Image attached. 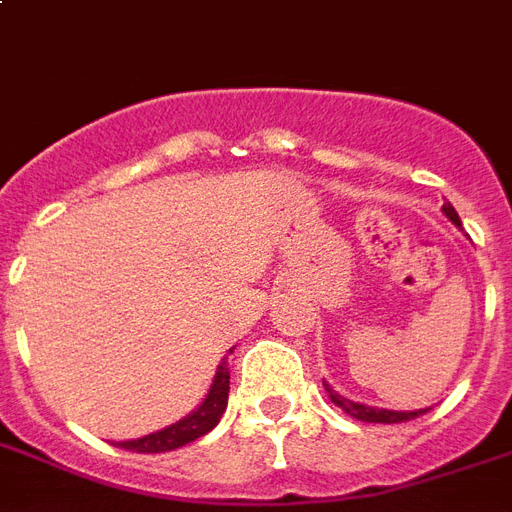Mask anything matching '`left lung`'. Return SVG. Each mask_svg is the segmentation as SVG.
Wrapping results in <instances>:
<instances>
[{
  "instance_id": "left-lung-1",
  "label": "left lung",
  "mask_w": 512,
  "mask_h": 512,
  "mask_svg": "<svg viewBox=\"0 0 512 512\" xmlns=\"http://www.w3.org/2000/svg\"><path fill=\"white\" fill-rule=\"evenodd\" d=\"M444 215L452 220L457 228H462L460 223V215H457V209L446 201L444 207ZM324 390H327L329 401L335 406H340L342 412L350 414V417H356V420L361 422H385V425H390V422H406V420H414V417H420V414H425L428 409H414V412H396V409H377V406H366V404H358V401H350V398L340 396L337 390H332V385H327L324 382Z\"/></svg>"
}]
</instances>
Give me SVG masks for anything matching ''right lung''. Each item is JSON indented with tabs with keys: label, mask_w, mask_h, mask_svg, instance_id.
I'll return each mask as SVG.
<instances>
[{
	"label": "right lung",
	"mask_w": 512,
	"mask_h": 512,
	"mask_svg": "<svg viewBox=\"0 0 512 512\" xmlns=\"http://www.w3.org/2000/svg\"><path fill=\"white\" fill-rule=\"evenodd\" d=\"M228 353H233V350H228ZM228 385H231V372H228V361L223 358L220 366H217L215 380L209 385L207 396L191 414H185L183 420L172 422V425L156 430V433L132 438V441H116L114 446H122V449H130V452L138 454H159L172 452V449L191 444L196 438L207 436L209 430L220 422L225 406H228Z\"/></svg>",
	"instance_id": "obj_1"
}]
</instances>
